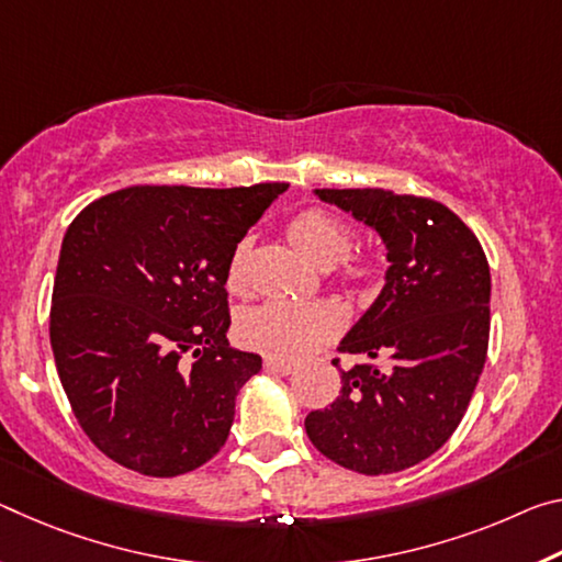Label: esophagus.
Wrapping results in <instances>:
<instances>
[{
	"instance_id": "obj_1",
	"label": "esophagus",
	"mask_w": 562,
	"mask_h": 562,
	"mask_svg": "<svg viewBox=\"0 0 562 562\" xmlns=\"http://www.w3.org/2000/svg\"><path fill=\"white\" fill-rule=\"evenodd\" d=\"M265 370L272 372V375H290V372H295V362L280 360V358H265Z\"/></svg>"
}]
</instances>
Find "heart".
<instances>
[{
  "label": "heart",
  "instance_id": "heart-1",
  "mask_svg": "<svg viewBox=\"0 0 562 562\" xmlns=\"http://www.w3.org/2000/svg\"><path fill=\"white\" fill-rule=\"evenodd\" d=\"M288 237L310 262L325 270L335 267L347 282L364 284L375 274V267L368 260L350 257L352 229L325 210L307 207L297 212L288 225ZM247 252L249 239H239L229 252L225 282L233 292H245L247 288ZM342 327L345 310L335 300H265L239 317V337L249 347L284 360H297L315 352Z\"/></svg>",
  "mask_w": 562,
  "mask_h": 562
}]
</instances>
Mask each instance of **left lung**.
<instances>
[{
    "label": "left lung",
    "mask_w": 562,
    "mask_h": 562,
    "mask_svg": "<svg viewBox=\"0 0 562 562\" xmlns=\"http://www.w3.org/2000/svg\"><path fill=\"white\" fill-rule=\"evenodd\" d=\"M317 198L375 227L390 270L337 347L368 362L340 370L335 403L305 417L307 438L360 475L400 473L450 440L475 393L490 340L487 257L473 229L430 198L372 187Z\"/></svg>",
    "instance_id": "left-lung-1"
}]
</instances>
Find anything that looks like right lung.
<instances>
[{
	"mask_svg": "<svg viewBox=\"0 0 562 562\" xmlns=\"http://www.w3.org/2000/svg\"><path fill=\"white\" fill-rule=\"evenodd\" d=\"M284 182L132 184L61 239L49 310L57 372L106 458L175 477L215 458L262 358L227 347L225 267Z\"/></svg>",
	"mask_w": 562,
	"mask_h": 562,
	"instance_id": "right-lung-1",
	"label": "right lung"
}]
</instances>
